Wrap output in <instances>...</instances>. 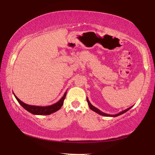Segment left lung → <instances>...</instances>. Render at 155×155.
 <instances>
[{
  "label": "left lung",
  "mask_w": 155,
  "mask_h": 155,
  "mask_svg": "<svg viewBox=\"0 0 155 155\" xmlns=\"http://www.w3.org/2000/svg\"><path fill=\"white\" fill-rule=\"evenodd\" d=\"M87 104H88V106H89V107H90V109H91L92 110H93V111L96 112V113H98V114H99V115H101L106 116V117H117V116H119V115H122V114H124V113H125V112H127L128 110H130V109H131V108H132V107H133V106H132V107H130V108H128V109L123 110V111H121V112H120V113L116 114V115H109V114H107V113H103V112H102L101 110H100L98 109H97V108L95 107L94 106H93V105L90 103V101H89L88 98H87Z\"/></svg>",
  "instance_id": "8db88e82"
}]
</instances>
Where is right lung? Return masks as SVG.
I'll return each mask as SVG.
<instances>
[{
  "instance_id": "obj_1",
  "label": "right lung",
  "mask_w": 155,
  "mask_h": 155,
  "mask_svg": "<svg viewBox=\"0 0 155 155\" xmlns=\"http://www.w3.org/2000/svg\"><path fill=\"white\" fill-rule=\"evenodd\" d=\"M13 94L15 96V98L17 99V101H18V103L21 104L26 110H28V112L31 113V114H34V115H51V114L57 111L58 110H59L61 109V107H62L63 104V102L65 98L67 92H65L63 97L61 98L60 100L57 102V103L52 105H50V106H46V107L34 106V105L27 104L24 103H23L21 101H20L14 93Z\"/></svg>"
}]
</instances>
